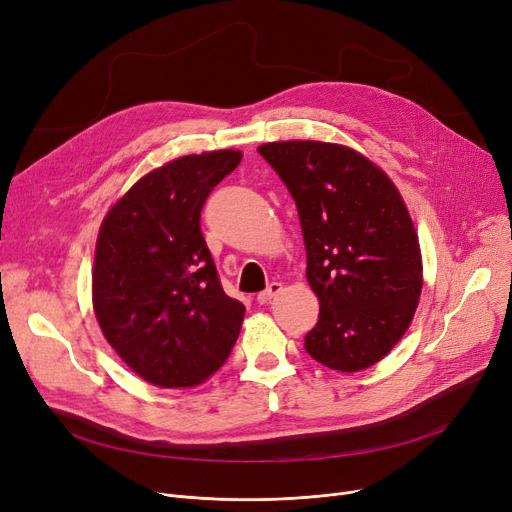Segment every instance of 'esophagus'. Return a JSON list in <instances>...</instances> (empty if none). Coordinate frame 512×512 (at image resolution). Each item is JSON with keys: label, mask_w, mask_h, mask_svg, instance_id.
<instances>
[{"label": "esophagus", "mask_w": 512, "mask_h": 512, "mask_svg": "<svg viewBox=\"0 0 512 512\" xmlns=\"http://www.w3.org/2000/svg\"><path fill=\"white\" fill-rule=\"evenodd\" d=\"M280 292H282V284H280V282H272V284L267 286L263 292H259V294H257V303H259V305L270 303L272 299H276V297H278Z\"/></svg>", "instance_id": "34e87169"}]
</instances>
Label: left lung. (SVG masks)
<instances>
[{"label":"left lung","mask_w":512,"mask_h":512,"mask_svg":"<svg viewBox=\"0 0 512 512\" xmlns=\"http://www.w3.org/2000/svg\"><path fill=\"white\" fill-rule=\"evenodd\" d=\"M299 209L319 319L305 351L353 373L405 336L423 286L419 238L398 188L359 151L321 141L257 147Z\"/></svg>","instance_id":"left-lung-1"}]
</instances>
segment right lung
Segmentation results:
<instances>
[{
  "label": "right lung",
  "instance_id": "add662e5",
  "mask_svg": "<svg viewBox=\"0 0 512 512\" xmlns=\"http://www.w3.org/2000/svg\"><path fill=\"white\" fill-rule=\"evenodd\" d=\"M234 149L184 155L145 174L107 211L93 265L105 340L159 388H191L228 359L245 305L224 292L201 209L236 166Z\"/></svg>",
  "mask_w": 512,
  "mask_h": 512
}]
</instances>
